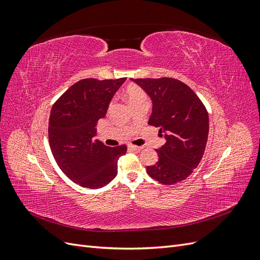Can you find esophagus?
<instances>
[{
    "mask_svg": "<svg viewBox=\"0 0 260 260\" xmlns=\"http://www.w3.org/2000/svg\"><path fill=\"white\" fill-rule=\"evenodd\" d=\"M129 149H131V151H137V152H139V151H141V149H142V146H137V145L130 144V145H129Z\"/></svg>",
    "mask_w": 260,
    "mask_h": 260,
    "instance_id": "1",
    "label": "esophagus"
}]
</instances>
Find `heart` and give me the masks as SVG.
<instances>
[{
    "label": "heart",
    "mask_w": 260,
    "mask_h": 260,
    "mask_svg": "<svg viewBox=\"0 0 260 260\" xmlns=\"http://www.w3.org/2000/svg\"><path fill=\"white\" fill-rule=\"evenodd\" d=\"M125 96H127L129 103L133 106L140 102H148V95L147 93L141 88V86L137 85V84H129L127 85V88L124 90ZM113 105V103L111 104V106Z\"/></svg>",
    "instance_id": "1"
}]
</instances>
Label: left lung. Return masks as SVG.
Wrapping results in <instances>:
<instances>
[{"label":"left lung","instance_id":"left-lung-1","mask_svg":"<svg viewBox=\"0 0 260 260\" xmlns=\"http://www.w3.org/2000/svg\"><path fill=\"white\" fill-rule=\"evenodd\" d=\"M153 101L148 123L159 128L166 140L156 149L158 161L146 171L162 184L185 180L199 166L205 152L209 120L205 105L190 86L175 78L136 79Z\"/></svg>","mask_w":260,"mask_h":260}]
</instances>
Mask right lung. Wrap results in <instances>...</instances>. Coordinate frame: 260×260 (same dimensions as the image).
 <instances>
[{
    "label": "right lung",
    "mask_w": 260,
    "mask_h": 260,
    "mask_svg": "<svg viewBox=\"0 0 260 260\" xmlns=\"http://www.w3.org/2000/svg\"><path fill=\"white\" fill-rule=\"evenodd\" d=\"M124 80L82 79L62 93L52 107V154L61 171L83 187L106 185L117 175L119 157L127 152V145L109 147L94 139L99 119L105 117L109 102Z\"/></svg>",
    "instance_id": "1"
}]
</instances>
